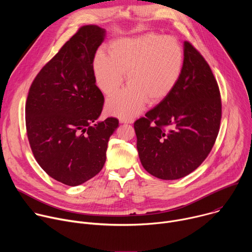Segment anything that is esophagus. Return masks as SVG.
I'll list each match as a JSON object with an SVG mask.
<instances>
[{
    "mask_svg": "<svg viewBox=\"0 0 252 252\" xmlns=\"http://www.w3.org/2000/svg\"><path fill=\"white\" fill-rule=\"evenodd\" d=\"M133 123V119H129V120H121V124H132Z\"/></svg>",
    "mask_w": 252,
    "mask_h": 252,
    "instance_id": "esophagus-1",
    "label": "esophagus"
}]
</instances>
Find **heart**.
Listing matches in <instances>:
<instances>
[{
    "label": "heart",
    "instance_id": "obj_1",
    "mask_svg": "<svg viewBox=\"0 0 252 252\" xmlns=\"http://www.w3.org/2000/svg\"><path fill=\"white\" fill-rule=\"evenodd\" d=\"M183 46L175 38L147 33L119 39L109 46V56L98 52L93 63L95 84L105 94L118 92L126 73V87L106 101V112L123 120L136 116L149 101L163 100L182 77Z\"/></svg>",
    "mask_w": 252,
    "mask_h": 252
}]
</instances>
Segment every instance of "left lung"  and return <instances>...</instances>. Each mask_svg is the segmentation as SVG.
Returning a JSON list of instances; mask_svg holds the SVG:
<instances>
[{
  "label": "left lung",
  "mask_w": 252,
  "mask_h": 252,
  "mask_svg": "<svg viewBox=\"0 0 252 252\" xmlns=\"http://www.w3.org/2000/svg\"><path fill=\"white\" fill-rule=\"evenodd\" d=\"M184 52L174 90L133 126L142 166L165 181L182 178L203 162L221 120L220 93L208 63L187 41Z\"/></svg>",
  "instance_id": "left-lung-1"
}]
</instances>
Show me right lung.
<instances>
[{"label":"right lung","instance_id":"obj_1","mask_svg":"<svg viewBox=\"0 0 252 252\" xmlns=\"http://www.w3.org/2000/svg\"><path fill=\"white\" fill-rule=\"evenodd\" d=\"M105 30L79 29L40 70L26 102V126L35 160L56 181L80 186L105 162L110 136L119 121H97L103 95L95 85L93 63Z\"/></svg>","mask_w":252,"mask_h":252}]
</instances>
